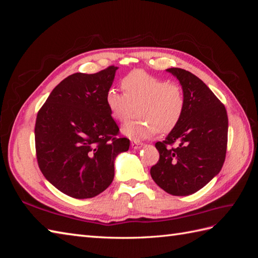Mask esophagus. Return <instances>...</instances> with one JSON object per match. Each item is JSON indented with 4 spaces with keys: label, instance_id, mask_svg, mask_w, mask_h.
Instances as JSON below:
<instances>
[{
    "label": "esophagus",
    "instance_id": "obj_1",
    "mask_svg": "<svg viewBox=\"0 0 258 258\" xmlns=\"http://www.w3.org/2000/svg\"><path fill=\"white\" fill-rule=\"evenodd\" d=\"M131 146L134 148H139L142 146V142L138 141V140H131Z\"/></svg>",
    "mask_w": 258,
    "mask_h": 258
}]
</instances>
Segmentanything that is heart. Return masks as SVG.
Returning <instances> with one entry per match:
<instances>
[{
  "instance_id": "b5f03b06",
  "label": "heart",
  "mask_w": 258,
  "mask_h": 258,
  "mask_svg": "<svg viewBox=\"0 0 258 258\" xmlns=\"http://www.w3.org/2000/svg\"><path fill=\"white\" fill-rule=\"evenodd\" d=\"M124 92L107 90L105 103L114 119L128 121L139 107L143 117L123 126L122 132L130 138L145 139L160 132L172 131L181 121L186 107L183 88L176 83L159 79L142 70H135L123 77Z\"/></svg>"
}]
</instances>
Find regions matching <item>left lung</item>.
<instances>
[{
    "instance_id": "left-lung-1",
    "label": "left lung",
    "mask_w": 258,
    "mask_h": 258,
    "mask_svg": "<svg viewBox=\"0 0 258 258\" xmlns=\"http://www.w3.org/2000/svg\"><path fill=\"white\" fill-rule=\"evenodd\" d=\"M182 85L186 107L181 121L155 144L159 160L151 175L160 188L173 196H188L220 172L226 157L228 117L225 105L199 77L171 68ZM177 143L176 147L173 145Z\"/></svg>"
}]
</instances>
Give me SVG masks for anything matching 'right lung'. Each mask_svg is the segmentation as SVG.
Listing matches in <instances>:
<instances>
[{"mask_svg": "<svg viewBox=\"0 0 258 258\" xmlns=\"http://www.w3.org/2000/svg\"><path fill=\"white\" fill-rule=\"evenodd\" d=\"M117 67L95 74L75 73L57 85L35 121L38 167L68 196L87 199L111 185L116 156L129 150V139L105 103Z\"/></svg>", "mask_w": 258, "mask_h": 258, "instance_id": "obj_1", "label": "right lung"}]
</instances>
